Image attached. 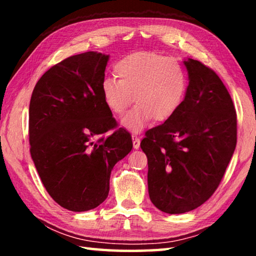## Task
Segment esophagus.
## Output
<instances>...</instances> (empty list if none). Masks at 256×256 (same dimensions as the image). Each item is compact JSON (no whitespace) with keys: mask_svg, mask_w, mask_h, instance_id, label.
Wrapping results in <instances>:
<instances>
[{"mask_svg":"<svg viewBox=\"0 0 256 256\" xmlns=\"http://www.w3.org/2000/svg\"><path fill=\"white\" fill-rule=\"evenodd\" d=\"M132 140H133V148L134 149L140 148V138H138L136 134H132Z\"/></svg>","mask_w":256,"mask_h":256,"instance_id":"34e87169","label":"esophagus"}]
</instances>
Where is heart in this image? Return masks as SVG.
<instances>
[{
  "instance_id": "b5f03b06",
  "label": "heart",
  "mask_w": 256,
  "mask_h": 256,
  "mask_svg": "<svg viewBox=\"0 0 256 256\" xmlns=\"http://www.w3.org/2000/svg\"><path fill=\"white\" fill-rule=\"evenodd\" d=\"M114 72L118 80L106 78L102 82L104 102L112 114L122 115L136 102L122 120L123 126L133 132H140L151 118L157 122L170 118L188 90L183 66L154 53L138 52L125 56L115 63Z\"/></svg>"
}]
</instances>
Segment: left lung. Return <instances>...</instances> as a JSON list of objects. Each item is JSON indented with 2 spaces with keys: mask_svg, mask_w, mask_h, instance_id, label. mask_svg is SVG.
<instances>
[{
  "mask_svg": "<svg viewBox=\"0 0 256 256\" xmlns=\"http://www.w3.org/2000/svg\"><path fill=\"white\" fill-rule=\"evenodd\" d=\"M184 64L190 80L184 100L141 141L150 200L170 214L196 209L214 193L237 142L235 106L222 81L196 60Z\"/></svg>",
  "mask_w": 256,
  "mask_h": 256,
  "instance_id": "obj_1",
  "label": "left lung"
}]
</instances>
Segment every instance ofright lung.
<instances>
[{
  "mask_svg": "<svg viewBox=\"0 0 256 256\" xmlns=\"http://www.w3.org/2000/svg\"><path fill=\"white\" fill-rule=\"evenodd\" d=\"M110 55H73L46 71L29 105L30 154L45 188L64 209H94L110 192L112 167L132 150L102 96Z\"/></svg>",
  "mask_w": 256,
  "mask_h": 256,
  "instance_id": "right-lung-1",
  "label": "right lung"
}]
</instances>
